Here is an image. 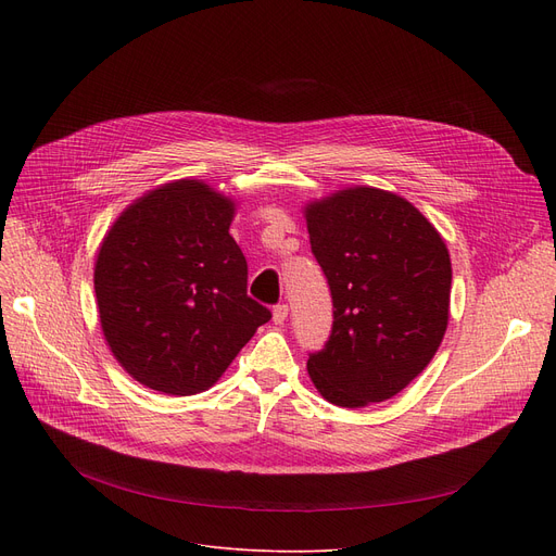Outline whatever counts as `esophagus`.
Listing matches in <instances>:
<instances>
[{"instance_id":"34e87169","label":"esophagus","mask_w":556,"mask_h":556,"mask_svg":"<svg viewBox=\"0 0 556 556\" xmlns=\"http://www.w3.org/2000/svg\"><path fill=\"white\" fill-rule=\"evenodd\" d=\"M288 319V306L286 304H277L275 308H273V323L275 325H283Z\"/></svg>"}]
</instances>
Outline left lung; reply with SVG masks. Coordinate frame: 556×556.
<instances>
[{
  "mask_svg": "<svg viewBox=\"0 0 556 556\" xmlns=\"http://www.w3.org/2000/svg\"><path fill=\"white\" fill-rule=\"evenodd\" d=\"M304 216L333 300L331 336L308 354L311 381L340 407L388 401L426 369L446 333V243L415 204L374 187L315 200Z\"/></svg>",
  "mask_w": 556,
  "mask_h": 556,
  "instance_id": "8db88e82",
  "label": "left lung"
}]
</instances>
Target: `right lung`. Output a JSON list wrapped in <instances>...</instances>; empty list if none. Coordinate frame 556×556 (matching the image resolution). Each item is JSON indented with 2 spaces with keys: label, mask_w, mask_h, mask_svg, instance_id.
I'll return each instance as SVG.
<instances>
[{
  "label": "right lung",
  "mask_w": 556,
  "mask_h": 556,
  "mask_svg": "<svg viewBox=\"0 0 556 556\" xmlns=\"http://www.w3.org/2000/svg\"><path fill=\"white\" fill-rule=\"evenodd\" d=\"M231 198L175 180L114 220L94 263L105 342L141 386L210 390L273 317L248 295V261L231 239Z\"/></svg>",
  "instance_id": "add662e5"
}]
</instances>
